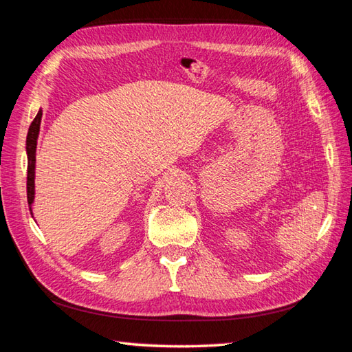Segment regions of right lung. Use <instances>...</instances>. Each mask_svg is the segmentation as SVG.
I'll return each mask as SVG.
<instances>
[{"instance_id":"obj_1","label":"right lung","mask_w":352,"mask_h":352,"mask_svg":"<svg viewBox=\"0 0 352 352\" xmlns=\"http://www.w3.org/2000/svg\"><path fill=\"white\" fill-rule=\"evenodd\" d=\"M43 112L38 111L36 117L32 121L28 132V140H25V151H28V203L32 209L35 197V152H36V138L40 133Z\"/></svg>"}]
</instances>
